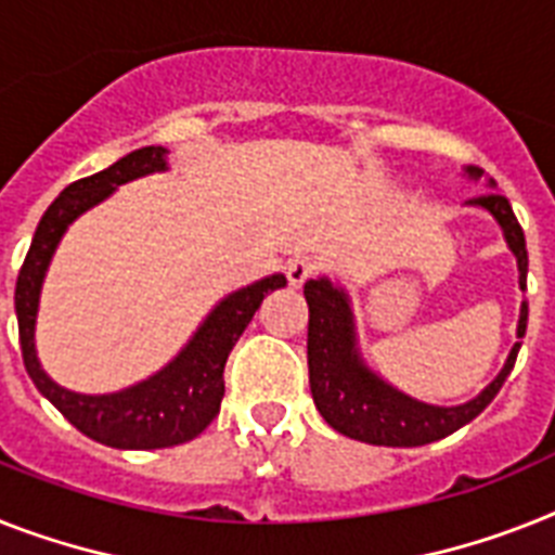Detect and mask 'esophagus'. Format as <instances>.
Instances as JSON below:
<instances>
[{
    "label": "esophagus",
    "instance_id": "34e87169",
    "mask_svg": "<svg viewBox=\"0 0 555 555\" xmlns=\"http://www.w3.org/2000/svg\"><path fill=\"white\" fill-rule=\"evenodd\" d=\"M319 268H322V262H319L317 256L296 254L291 262H287V282L296 287H301L310 276H313V273H319Z\"/></svg>",
    "mask_w": 555,
    "mask_h": 555
}]
</instances>
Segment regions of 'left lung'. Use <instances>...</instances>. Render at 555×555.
<instances>
[{
    "label": "left lung",
    "instance_id": "8db88e82",
    "mask_svg": "<svg viewBox=\"0 0 555 555\" xmlns=\"http://www.w3.org/2000/svg\"><path fill=\"white\" fill-rule=\"evenodd\" d=\"M470 176H481L479 168L467 170ZM470 205H479L496 216L502 224L504 238L519 262V287L527 291V247L525 231L513 214L511 202L502 193H481ZM305 299H308V367H310V393L319 413L333 430L350 436V439L367 441V444H387V448H418L436 439H444L462 425L473 422L481 410L493 402V396L502 390L507 373L516 364L521 341H516L496 379L490 382L476 399L459 408H436L399 393L396 387L373 376L356 353L353 317H350L348 296L333 287L327 279H310L305 282ZM527 331V301H521L519 339Z\"/></svg>",
    "mask_w": 555,
    "mask_h": 555
}]
</instances>
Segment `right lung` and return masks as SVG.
I'll use <instances>...</instances> for the list:
<instances>
[{
    "label": "right lung",
    "instance_id": "add662e5",
    "mask_svg": "<svg viewBox=\"0 0 555 555\" xmlns=\"http://www.w3.org/2000/svg\"><path fill=\"white\" fill-rule=\"evenodd\" d=\"M165 170V147L147 145L121 156L111 168L85 176L67 184L51 207L44 210L36 228L30 250L22 262L16 279V322H20V348L25 371L39 387L44 399L85 434L88 439L102 441L107 448L121 450H156L173 448L191 441L205 430L219 413L224 396V362L238 341L262 299L270 291L287 285L285 276H268L245 291L231 293L219 308L205 319L191 345L176 356L173 362L137 387L111 396L70 393L44 376L34 348L36 305L42 287L44 270L56 250L59 238L76 216L102 202L116 184L130 182L137 176Z\"/></svg>",
    "mask_w": 555,
    "mask_h": 555
}]
</instances>
